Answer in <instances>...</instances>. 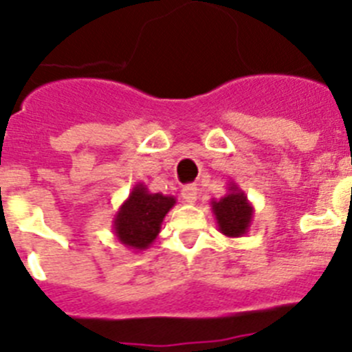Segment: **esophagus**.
<instances>
[{"label":"esophagus","instance_id":"1","mask_svg":"<svg viewBox=\"0 0 352 352\" xmlns=\"http://www.w3.org/2000/svg\"><path fill=\"white\" fill-rule=\"evenodd\" d=\"M182 197L186 204H192L197 201V186L195 185H186L183 186L182 190Z\"/></svg>","mask_w":352,"mask_h":352}]
</instances>
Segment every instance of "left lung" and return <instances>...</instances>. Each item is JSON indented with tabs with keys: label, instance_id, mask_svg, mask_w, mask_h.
Segmentation results:
<instances>
[{
	"label": "left lung",
	"instance_id": "obj_1",
	"mask_svg": "<svg viewBox=\"0 0 352 352\" xmlns=\"http://www.w3.org/2000/svg\"><path fill=\"white\" fill-rule=\"evenodd\" d=\"M210 204L219 231L223 236L241 238L247 234L252 226V219H254V206L234 182L229 183L227 194L223 197L211 199Z\"/></svg>",
	"mask_w": 352,
	"mask_h": 352
}]
</instances>
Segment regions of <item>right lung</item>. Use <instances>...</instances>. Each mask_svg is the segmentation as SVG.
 Wrapping results in <instances>:
<instances>
[{"instance_id": "add662e5", "label": "right lung", "mask_w": 352, "mask_h": 352, "mask_svg": "<svg viewBox=\"0 0 352 352\" xmlns=\"http://www.w3.org/2000/svg\"><path fill=\"white\" fill-rule=\"evenodd\" d=\"M174 204L173 195L151 194L144 183H138L114 214V236L132 250H146L157 239L162 222Z\"/></svg>"}]
</instances>
